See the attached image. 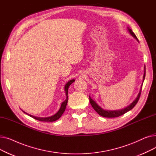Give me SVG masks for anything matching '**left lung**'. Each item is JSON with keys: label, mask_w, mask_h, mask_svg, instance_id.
<instances>
[{"label": "left lung", "mask_w": 156, "mask_h": 156, "mask_svg": "<svg viewBox=\"0 0 156 156\" xmlns=\"http://www.w3.org/2000/svg\"><path fill=\"white\" fill-rule=\"evenodd\" d=\"M127 28H128V30L130 34V35H132L133 38H135L138 42V40L137 37H136V35H135L134 33L132 31V30L129 29V27H127ZM145 66L144 67V76H143V82H144V81L145 80ZM143 82H142V86H141L140 90V92H139L136 99L133 101V102L132 104H130L128 106H127L126 108H125L124 109H119V110H105V109H102L101 107H100V106L96 103V102L94 101L92 99V98L89 96L90 102V104L92 106V108L94 109V110L101 116L105 117V118H116V117H119V116L122 115V114H125L128 111H130L131 109H132L135 107V105L136 104V103L138 102V101L139 100V98H140V97Z\"/></svg>", "instance_id": "left-lung-1"}]
</instances>
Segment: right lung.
Segmentation results:
<instances>
[{"mask_svg": "<svg viewBox=\"0 0 156 156\" xmlns=\"http://www.w3.org/2000/svg\"><path fill=\"white\" fill-rule=\"evenodd\" d=\"M75 80L74 79H72L71 80H69L68 82L66 84L65 87H64V90H65V93H66V100L62 102L61 105V108L59 109V110L57 111V113H55L54 115L51 116H49V117H37V116H33L31 115V114H29L28 113H27L26 112H24V111H23V112H24L25 114H28L30 117L34 118L35 119L38 120L40 121H44V122H52V121H55L56 120H57L58 119H59L61 118V116H62V114L64 113L65 109H66V105L68 104V88L70 86V85L73 83L74 81Z\"/></svg>", "mask_w": 156, "mask_h": 156, "instance_id": "right-lung-1", "label": "right lung"}]
</instances>
